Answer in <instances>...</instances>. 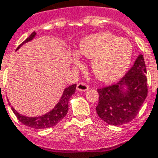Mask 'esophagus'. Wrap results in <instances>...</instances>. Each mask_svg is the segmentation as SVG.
Listing matches in <instances>:
<instances>
[{
  "label": "esophagus",
  "instance_id": "1",
  "mask_svg": "<svg viewBox=\"0 0 158 158\" xmlns=\"http://www.w3.org/2000/svg\"><path fill=\"white\" fill-rule=\"evenodd\" d=\"M88 89H89V86L86 84V83H83V82H80V83H78L77 86V91L85 92V91H88Z\"/></svg>",
  "mask_w": 158,
  "mask_h": 158
}]
</instances>
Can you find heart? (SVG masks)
<instances>
[{
    "label": "heart",
    "mask_w": 158,
    "mask_h": 158,
    "mask_svg": "<svg viewBox=\"0 0 158 158\" xmlns=\"http://www.w3.org/2000/svg\"><path fill=\"white\" fill-rule=\"evenodd\" d=\"M78 52L92 59V71L97 79L110 82L127 70L132 59L133 47L125 38L103 32L83 38L78 46ZM72 60L75 64L80 62L77 52L72 53Z\"/></svg>",
    "instance_id": "heart-1"
}]
</instances>
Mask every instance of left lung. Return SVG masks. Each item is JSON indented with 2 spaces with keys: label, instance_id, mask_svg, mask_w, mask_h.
I'll return each instance as SVG.
<instances>
[{
  "label": "left lung",
  "instance_id": "1",
  "mask_svg": "<svg viewBox=\"0 0 158 158\" xmlns=\"http://www.w3.org/2000/svg\"><path fill=\"white\" fill-rule=\"evenodd\" d=\"M145 60L139 54L127 74L116 84L99 88L97 114L110 125L129 123L139 113L147 96Z\"/></svg>",
  "mask_w": 158,
  "mask_h": 158
}]
</instances>
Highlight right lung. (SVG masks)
<instances>
[{"label": "right lung", "mask_w": 158, "mask_h": 158, "mask_svg": "<svg viewBox=\"0 0 158 158\" xmlns=\"http://www.w3.org/2000/svg\"><path fill=\"white\" fill-rule=\"evenodd\" d=\"M36 33L35 32H32L31 35L25 40V41L22 42V44L19 46V48L21 46L26 43L28 41H31L33 40L34 37L35 36ZM76 88H77V84H73L71 86H69L68 88H64V90L62 97L59 99V103L56 105L53 109L51 110L49 112L46 113L42 116L35 117H29L23 116L19 113L18 112L13 106H11V108L13 110V113L15 114L17 118L25 126L32 127V128H36V129H43V128H48V127H51L52 126H55L56 124L59 122L63 119L64 117L66 116L68 110H69V100H70V97L72 94H75L76 91Z\"/></svg>", "instance_id": "right-lung-1"}]
</instances>
